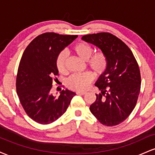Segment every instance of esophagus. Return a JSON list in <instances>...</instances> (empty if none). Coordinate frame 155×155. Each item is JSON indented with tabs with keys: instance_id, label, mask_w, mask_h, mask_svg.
Instances as JSON below:
<instances>
[{
	"instance_id": "esophagus-1",
	"label": "esophagus",
	"mask_w": 155,
	"mask_h": 155,
	"mask_svg": "<svg viewBox=\"0 0 155 155\" xmlns=\"http://www.w3.org/2000/svg\"><path fill=\"white\" fill-rule=\"evenodd\" d=\"M76 94H77V95H85V94H87V92L78 91V92H76Z\"/></svg>"
}]
</instances>
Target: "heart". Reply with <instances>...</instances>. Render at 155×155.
Segmentation results:
<instances>
[{
	"instance_id": "1",
	"label": "heart",
	"mask_w": 155,
	"mask_h": 155,
	"mask_svg": "<svg viewBox=\"0 0 155 155\" xmlns=\"http://www.w3.org/2000/svg\"><path fill=\"white\" fill-rule=\"evenodd\" d=\"M92 47L88 43L80 41L74 44L71 48V51L80 58L86 60L87 65L94 74L101 76L106 71L108 68V58L106 54L99 51L92 53ZM56 67L60 74L67 72L66 55L64 52H60L56 59ZM93 80V76L90 72L83 74H73L68 78L67 85L69 88L76 91H84L87 90Z\"/></svg>"
}]
</instances>
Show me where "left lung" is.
<instances>
[{"label": "left lung", "instance_id": "1", "mask_svg": "<svg viewBox=\"0 0 155 155\" xmlns=\"http://www.w3.org/2000/svg\"><path fill=\"white\" fill-rule=\"evenodd\" d=\"M81 38L100 48L108 58L107 70L95 83L101 93L95 94L90 111L104 125H117L136 105L141 83L138 63L130 48L111 33H94Z\"/></svg>", "mask_w": 155, "mask_h": 155}]
</instances>
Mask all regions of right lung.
I'll return each mask as SVG.
<instances>
[{
    "label": "right lung",
    "mask_w": 155,
    "mask_h": 155,
    "mask_svg": "<svg viewBox=\"0 0 155 155\" xmlns=\"http://www.w3.org/2000/svg\"><path fill=\"white\" fill-rule=\"evenodd\" d=\"M77 35L45 33L38 35L25 49L17 71L16 88L28 116L41 124L52 123L66 111L75 92L62 90L51 93L58 76L56 59Z\"/></svg>",
    "instance_id": "obj_1"
}]
</instances>
